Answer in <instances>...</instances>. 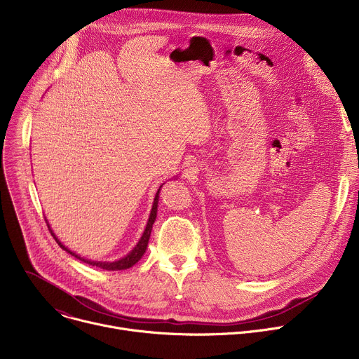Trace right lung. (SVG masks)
<instances>
[{"instance_id":"add662e5","label":"right lung","mask_w":359,"mask_h":359,"mask_svg":"<svg viewBox=\"0 0 359 359\" xmlns=\"http://www.w3.org/2000/svg\"><path fill=\"white\" fill-rule=\"evenodd\" d=\"M161 190V189H159ZM159 190H158V193H156V197H155V201H153V208H151V212H150V216H149V222H147V224H146V229H144V233H143V236H142V238L139 240V243L136 244V247L126 255V257H123L122 260H118V262H114V263H100V262H89V260H85V259H81L78 254H75V252H72V251H69L65 245H62L61 243H60V240L55 237V234L53 233V230H49L50 231V234L54 236V238H55V241L58 243V245L61 247V248H64L65 251H68L69 254H72V255H75L76 259H79L81 262H83V263H86V264H90V266H95V267H99V269H104V270H109V271H114V270H125V269H129V267H132V266H135L140 259H142V255L144 254V251H146V247H147V241H149V237H150V231H151V226H153V223H155V220H156V212H158V200H159Z\"/></svg>"}]
</instances>
